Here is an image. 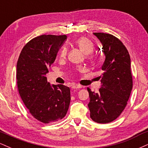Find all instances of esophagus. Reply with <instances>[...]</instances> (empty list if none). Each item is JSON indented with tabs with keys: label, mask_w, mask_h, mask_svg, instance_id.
Segmentation results:
<instances>
[{
	"label": "esophagus",
	"mask_w": 148,
	"mask_h": 148,
	"mask_svg": "<svg viewBox=\"0 0 148 148\" xmlns=\"http://www.w3.org/2000/svg\"><path fill=\"white\" fill-rule=\"evenodd\" d=\"M83 86H80V85H78V84H75V85H73L72 86V89H79V88H81Z\"/></svg>",
	"instance_id": "esophagus-1"
}]
</instances>
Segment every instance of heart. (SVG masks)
<instances>
[{"label":"heart","instance_id":"obj_1","mask_svg":"<svg viewBox=\"0 0 148 148\" xmlns=\"http://www.w3.org/2000/svg\"><path fill=\"white\" fill-rule=\"evenodd\" d=\"M74 45L78 47L81 51H82L85 54H86V58L88 59H91L90 53L94 50V45L89 39L85 37H79L74 41ZM67 53V50L65 47H62L60 51V57L65 58ZM81 70V69H79Z\"/></svg>","mask_w":148,"mask_h":148}]
</instances>
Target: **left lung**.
Here are the masks:
<instances>
[{
  "label": "left lung",
  "instance_id": "left-lung-1",
  "mask_svg": "<svg viewBox=\"0 0 148 148\" xmlns=\"http://www.w3.org/2000/svg\"><path fill=\"white\" fill-rule=\"evenodd\" d=\"M93 34L101 42L106 58L99 77L102 84L99 92L87 88L90 99L88 106L93 121L106 124L118 118L127 104L133 87L131 59L125 46L116 37L103 33Z\"/></svg>",
  "mask_w": 148,
  "mask_h": 148
}]
</instances>
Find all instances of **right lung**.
I'll use <instances>...</instances> for the list:
<instances>
[{
    "instance_id": "1",
    "label": "right lung",
    "mask_w": 148,
    "mask_h": 148,
    "mask_svg": "<svg viewBox=\"0 0 148 148\" xmlns=\"http://www.w3.org/2000/svg\"><path fill=\"white\" fill-rule=\"evenodd\" d=\"M64 35H42L23 47L16 64L18 93L30 113L45 124L65 116L70 103V89L62 84L51 85L46 74L55 61Z\"/></svg>"
}]
</instances>
